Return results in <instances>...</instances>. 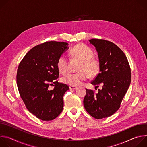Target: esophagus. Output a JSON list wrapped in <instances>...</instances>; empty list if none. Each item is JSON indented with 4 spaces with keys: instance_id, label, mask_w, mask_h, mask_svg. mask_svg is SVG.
<instances>
[{
    "instance_id": "obj_1",
    "label": "esophagus",
    "mask_w": 147,
    "mask_h": 147,
    "mask_svg": "<svg viewBox=\"0 0 147 147\" xmlns=\"http://www.w3.org/2000/svg\"><path fill=\"white\" fill-rule=\"evenodd\" d=\"M69 88H70V90H76V89H77V87H73V86H70L69 87Z\"/></svg>"
}]
</instances>
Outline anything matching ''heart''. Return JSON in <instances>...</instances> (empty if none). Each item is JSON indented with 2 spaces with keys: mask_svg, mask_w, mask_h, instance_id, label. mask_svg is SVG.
Listing matches in <instances>:
<instances>
[{
  "mask_svg": "<svg viewBox=\"0 0 147 147\" xmlns=\"http://www.w3.org/2000/svg\"><path fill=\"white\" fill-rule=\"evenodd\" d=\"M70 55L73 58L80 60L77 73H69L61 78V81L66 84L76 87L80 86L88 76L90 78L96 77L100 71V63L94 57L93 51L88 46L79 44L74 47L70 51ZM59 71L65 73L68 70V60L64 55H60L57 61Z\"/></svg>",
  "mask_w": 147,
  "mask_h": 147,
  "instance_id": "1",
  "label": "heart"
}]
</instances>
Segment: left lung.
Listing matches in <instances>:
<instances>
[{
	"mask_svg": "<svg viewBox=\"0 0 147 147\" xmlns=\"http://www.w3.org/2000/svg\"><path fill=\"white\" fill-rule=\"evenodd\" d=\"M89 41L95 47L100 66L91 84L95 87L100 83L103 86L98 93L86 89L83 103L91 116L100 119L111 116L120 108L130 84L131 70L127 57L116 45L104 39Z\"/></svg>",
	"mask_w": 147,
	"mask_h": 147,
	"instance_id": "8db88e82",
	"label": "left lung"
}]
</instances>
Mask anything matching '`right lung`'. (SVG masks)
Returning <instances> with one entry per match:
<instances>
[{
  "label": "right lung",
  "mask_w": 147,
  "mask_h": 147,
  "mask_svg": "<svg viewBox=\"0 0 147 147\" xmlns=\"http://www.w3.org/2000/svg\"><path fill=\"white\" fill-rule=\"evenodd\" d=\"M69 48L63 42H46L32 48L19 64L17 85L27 109L37 118L49 121L57 117L63 109V95L69 89L59 83L57 61ZM51 83L55 85L51 90Z\"/></svg>",
  "instance_id": "right-lung-1"
}]
</instances>
